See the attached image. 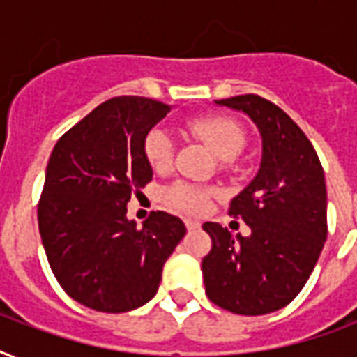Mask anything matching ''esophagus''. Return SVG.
I'll return each instance as SVG.
<instances>
[{"label":"esophagus","mask_w":357,"mask_h":357,"mask_svg":"<svg viewBox=\"0 0 357 357\" xmlns=\"http://www.w3.org/2000/svg\"><path fill=\"white\" fill-rule=\"evenodd\" d=\"M185 226H187V229H198L202 224L195 220V218H185Z\"/></svg>","instance_id":"esophagus-1"}]
</instances>
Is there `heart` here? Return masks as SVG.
<instances>
[{
  "mask_svg": "<svg viewBox=\"0 0 357 357\" xmlns=\"http://www.w3.org/2000/svg\"><path fill=\"white\" fill-rule=\"evenodd\" d=\"M190 133L202 139L220 159L231 161L243 151L246 135L237 122L226 116H206L189 123ZM174 139L167 129L155 128L146 135L144 157L157 172L167 170L172 165ZM213 189L202 185L176 181L165 189L162 198L167 204L189 213H204L211 204Z\"/></svg>",
  "mask_w": 357,
  "mask_h": 357,
  "instance_id": "b5f03b06",
  "label": "heart"
}]
</instances>
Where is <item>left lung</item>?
Listing matches in <instances>:
<instances>
[{"label":"left lung","instance_id":"8db88e82","mask_svg":"<svg viewBox=\"0 0 357 357\" xmlns=\"http://www.w3.org/2000/svg\"><path fill=\"white\" fill-rule=\"evenodd\" d=\"M246 114L261 137L255 178L229 206L252 234L206 222L213 248L202 261L213 304L237 315L285 307L311 276L326 241V181L315 148L287 113L255 94L215 102Z\"/></svg>","mask_w":357,"mask_h":357}]
</instances>
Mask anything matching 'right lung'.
<instances>
[{
    "label": "right lung",
    "mask_w": 357,
    "mask_h": 357,
    "mask_svg": "<svg viewBox=\"0 0 357 357\" xmlns=\"http://www.w3.org/2000/svg\"><path fill=\"white\" fill-rule=\"evenodd\" d=\"M170 105L119 96L57 140L38 204V229L53 274L70 298L103 313L137 310L155 296L162 266L187 228L151 213L128 218L131 192L153 178L144 139Z\"/></svg>",
    "instance_id": "right-lung-1"
}]
</instances>
